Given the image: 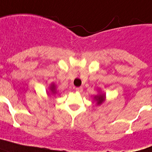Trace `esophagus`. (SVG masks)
I'll use <instances>...</instances> for the list:
<instances>
[{"label": "esophagus", "mask_w": 152, "mask_h": 152, "mask_svg": "<svg viewBox=\"0 0 152 152\" xmlns=\"http://www.w3.org/2000/svg\"><path fill=\"white\" fill-rule=\"evenodd\" d=\"M76 91H77V92H82V91H83V88H82V87H80V88H76Z\"/></svg>", "instance_id": "esophagus-1"}]
</instances>
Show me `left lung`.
Segmentation results:
<instances>
[{"mask_svg": "<svg viewBox=\"0 0 152 152\" xmlns=\"http://www.w3.org/2000/svg\"><path fill=\"white\" fill-rule=\"evenodd\" d=\"M105 99H106V95L105 94H100V95H98L96 96H95V101H97L98 105H100L105 101Z\"/></svg>", "mask_w": 152, "mask_h": 152, "instance_id": "8db88e82", "label": "left lung"}]
</instances>
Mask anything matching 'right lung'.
I'll list each match as a JSON object with an SVG mask.
<instances>
[{
	"label": "right lung",
	"mask_w": 152,
	"mask_h": 152,
	"mask_svg": "<svg viewBox=\"0 0 152 152\" xmlns=\"http://www.w3.org/2000/svg\"><path fill=\"white\" fill-rule=\"evenodd\" d=\"M50 89L51 92H52L53 94H55V93H56V86H55L53 83H52V84H51Z\"/></svg>",
	"instance_id": "obj_1"
}]
</instances>
